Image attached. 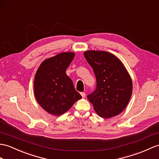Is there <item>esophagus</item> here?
Here are the masks:
<instances>
[{"mask_svg":"<svg viewBox=\"0 0 159 159\" xmlns=\"http://www.w3.org/2000/svg\"><path fill=\"white\" fill-rule=\"evenodd\" d=\"M80 94H81V96H82V98H85V97H86V93H84V92H81V93H80Z\"/></svg>","mask_w":159,"mask_h":159,"instance_id":"34e87169","label":"esophagus"}]
</instances>
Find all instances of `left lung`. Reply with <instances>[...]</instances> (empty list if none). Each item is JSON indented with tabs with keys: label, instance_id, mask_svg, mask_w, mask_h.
Masks as SVG:
<instances>
[{
	"label": "left lung",
	"instance_id": "obj_1",
	"mask_svg": "<svg viewBox=\"0 0 159 159\" xmlns=\"http://www.w3.org/2000/svg\"><path fill=\"white\" fill-rule=\"evenodd\" d=\"M84 55L96 79V90L88 95L100 117L109 119L125 109L132 94V81L125 66L113 54L87 50Z\"/></svg>",
	"mask_w": 159,
	"mask_h": 159
}]
</instances>
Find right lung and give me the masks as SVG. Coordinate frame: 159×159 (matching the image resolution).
I'll list each match as a JSON object with an SVG mask.
<instances>
[{
    "label": "right lung",
    "instance_id": "right-lung-1",
    "mask_svg": "<svg viewBox=\"0 0 159 159\" xmlns=\"http://www.w3.org/2000/svg\"><path fill=\"white\" fill-rule=\"evenodd\" d=\"M75 53L61 52L44 60L35 75L34 95L41 107L48 113L59 116L67 112L82 98L66 74Z\"/></svg>",
    "mask_w": 159,
    "mask_h": 159
}]
</instances>
